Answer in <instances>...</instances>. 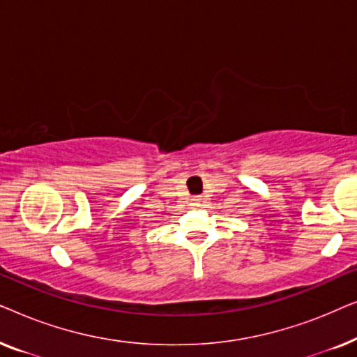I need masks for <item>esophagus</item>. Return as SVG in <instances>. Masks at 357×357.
<instances>
[{"instance_id": "obj_1", "label": "esophagus", "mask_w": 357, "mask_h": 357, "mask_svg": "<svg viewBox=\"0 0 357 357\" xmlns=\"http://www.w3.org/2000/svg\"><path fill=\"white\" fill-rule=\"evenodd\" d=\"M202 203H203V198L202 197H193L192 198L193 206H202Z\"/></svg>"}]
</instances>
